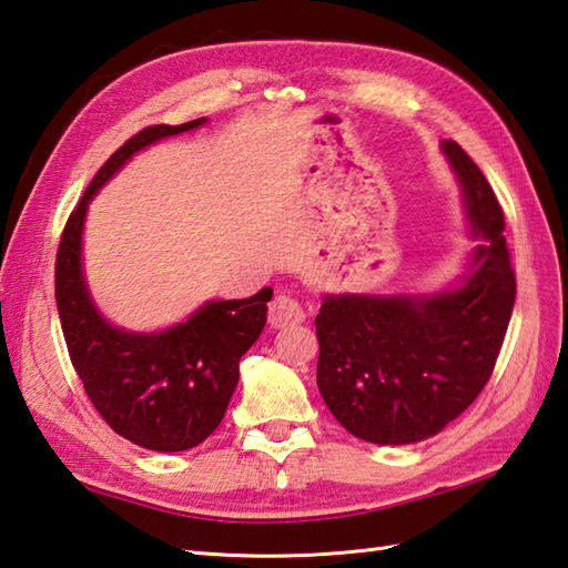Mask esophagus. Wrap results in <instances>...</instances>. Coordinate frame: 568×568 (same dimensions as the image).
I'll return each mask as SVG.
<instances>
[{
    "instance_id": "1",
    "label": "esophagus",
    "mask_w": 568,
    "mask_h": 568,
    "mask_svg": "<svg viewBox=\"0 0 568 568\" xmlns=\"http://www.w3.org/2000/svg\"><path fill=\"white\" fill-rule=\"evenodd\" d=\"M303 320H305V310L293 295L281 293L273 297V303L268 307V322L273 329L291 327V324H300Z\"/></svg>"
}]
</instances>
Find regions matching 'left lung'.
I'll use <instances>...</instances> for the list:
<instances>
[{
  "label": "left lung",
  "mask_w": 568,
  "mask_h": 568,
  "mask_svg": "<svg viewBox=\"0 0 568 568\" xmlns=\"http://www.w3.org/2000/svg\"><path fill=\"white\" fill-rule=\"evenodd\" d=\"M439 146L476 241L462 273L429 293H324L315 320L324 403L346 432L381 446L429 439L476 400L515 305L500 204L458 143Z\"/></svg>",
  "instance_id": "obj_1"
}]
</instances>
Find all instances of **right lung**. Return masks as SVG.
Masks as SVG:
<instances>
[{"mask_svg":"<svg viewBox=\"0 0 568 568\" xmlns=\"http://www.w3.org/2000/svg\"><path fill=\"white\" fill-rule=\"evenodd\" d=\"M207 124L149 126L106 161L70 214L55 261V303L70 361L84 393L119 437L151 452H185L220 427L239 383V361L256 344L271 287L246 300H207L155 332L110 322L94 303L82 261L92 197L143 149Z\"/></svg>","mask_w":568,"mask_h":568,"instance_id":"add662e5","label":"right lung"}]
</instances>
